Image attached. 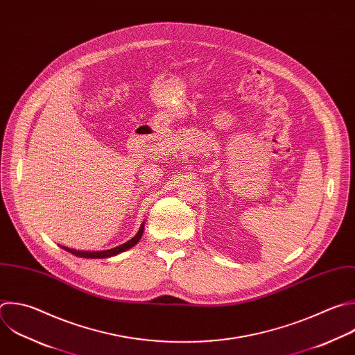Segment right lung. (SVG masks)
<instances>
[{
    "mask_svg": "<svg viewBox=\"0 0 355 355\" xmlns=\"http://www.w3.org/2000/svg\"><path fill=\"white\" fill-rule=\"evenodd\" d=\"M144 228H145V225L142 224L141 225V228H139V231H138V234L135 235L134 239H131L130 241H127L125 244H123V245H120V247H115V248H112V250H107V251H100V252H87V251H76V250H69V248H67V247H62L65 251H68V252H71L72 255H75V257H80V258H92V259H101V258H110V257H114V255H118V254H121V252H124V251H127V250H130V248H132L134 245H137L138 243H139V240L142 239V234H144Z\"/></svg>",
    "mask_w": 355,
    "mask_h": 355,
    "instance_id": "add662e5",
    "label": "right lung"
}]
</instances>
